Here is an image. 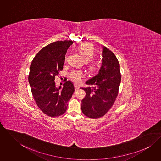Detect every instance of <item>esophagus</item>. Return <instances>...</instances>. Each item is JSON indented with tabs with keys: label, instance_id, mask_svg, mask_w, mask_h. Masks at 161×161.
I'll list each match as a JSON object with an SVG mask.
<instances>
[{
	"label": "esophagus",
	"instance_id": "esophagus-1",
	"mask_svg": "<svg viewBox=\"0 0 161 161\" xmlns=\"http://www.w3.org/2000/svg\"><path fill=\"white\" fill-rule=\"evenodd\" d=\"M74 87H75V91H77V90H78V89H79V87L78 86L75 85V84L74 85Z\"/></svg>",
	"mask_w": 161,
	"mask_h": 161
}]
</instances>
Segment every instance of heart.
<instances>
[{"label": "heart", "mask_w": 161, "mask_h": 161, "mask_svg": "<svg viewBox=\"0 0 161 161\" xmlns=\"http://www.w3.org/2000/svg\"><path fill=\"white\" fill-rule=\"evenodd\" d=\"M77 51L79 53L80 56L84 61H89L91 60L94 55V49L90 44H83L77 47ZM66 61V58H65ZM97 66L95 64H91L89 66V69L91 71L96 70ZM84 76V74L80 70H72L70 74V79L75 83H79L81 80V78Z\"/></svg>", "instance_id": "obj_1"}]
</instances>
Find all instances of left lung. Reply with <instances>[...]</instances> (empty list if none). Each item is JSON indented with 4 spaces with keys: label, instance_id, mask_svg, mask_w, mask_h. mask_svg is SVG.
I'll return each mask as SVG.
<instances>
[{
    "label": "left lung",
    "instance_id": "8db88e82",
    "mask_svg": "<svg viewBox=\"0 0 161 161\" xmlns=\"http://www.w3.org/2000/svg\"><path fill=\"white\" fill-rule=\"evenodd\" d=\"M102 57L98 74L86 82L93 87L81 88L86 92L81 101V110L91 118H98L107 113L115 102L121 82L119 64L114 53L102 46Z\"/></svg>",
    "mask_w": 161,
    "mask_h": 161
}]
</instances>
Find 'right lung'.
Wrapping results in <instances>:
<instances>
[{"label":"right lung","instance_id":"obj_1","mask_svg":"<svg viewBox=\"0 0 161 161\" xmlns=\"http://www.w3.org/2000/svg\"><path fill=\"white\" fill-rule=\"evenodd\" d=\"M73 43L71 40L57 41L42 48L33 59L28 82L34 100L46 115L56 117L64 114L68 102L74 92L71 81L56 87L54 78L63 69L65 55Z\"/></svg>","mask_w":161,"mask_h":161}]
</instances>
